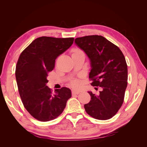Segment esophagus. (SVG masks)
I'll return each mask as SVG.
<instances>
[{"label":"esophagus","instance_id":"1","mask_svg":"<svg viewBox=\"0 0 147 147\" xmlns=\"http://www.w3.org/2000/svg\"><path fill=\"white\" fill-rule=\"evenodd\" d=\"M72 94H78L80 93V91H78V90H73L72 91Z\"/></svg>","mask_w":147,"mask_h":147}]
</instances>
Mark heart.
<instances>
[{"instance_id":"1","label":"heart","mask_w":147,"mask_h":147,"mask_svg":"<svg viewBox=\"0 0 147 147\" xmlns=\"http://www.w3.org/2000/svg\"><path fill=\"white\" fill-rule=\"evenodd\" d=\"M82 51L80 50L79 49H75V50H73V54H75V53H79V52H81ZM74 84H77V82H74Z\"/></svg>"}]
</instances>
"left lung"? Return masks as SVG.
Here are the masks:
<instances>
[{"mask_svg":"<svg viewBox=\"0 0 147 147\" xmlns=\"http://www.w3.org/2000/svg\"><path fill=\"white\" fill-rule=\"evenodd\" d=\"M75 43L90 59L91 84L102 88L99 95L88 91L91 100L84 105V109L97 119L112 118L123 104L127 84L125 57L117 46L101 35L78 37Z\"/></svg>","mask_w":147,"mask_h":147,"instance_id":"1","label":"left lung"}]
</instances>
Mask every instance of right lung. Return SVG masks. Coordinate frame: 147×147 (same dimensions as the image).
I'll return each instance as SVG.
<instances>
[{
    "label": "right lung",
    "instance_id": "right-lung-1",
    "mask_svg": "<svg viewBox=\"0 0 147 147\" xmlns=\"http://www.w3.org/2000/svg\"><path fill=\"white\" fill-rule=\"evenodd\" d=\"M74 38L38 37L21 53L16 67V80L25 109L40 121L54 119L63 113L72 96L69 88L51 92L47 86L48 72L55 60L73 44Z\"/></svg>",
    "mask_w": 147,
    "mask_h": 147
}]
</instances>
